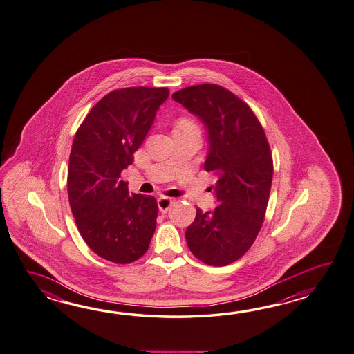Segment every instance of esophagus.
<instances>
[{"mask_svg":"<svg viewBox=\"0 0 354 354\" xmlns=\"http://www.w3.org/2000/svg\"><path fill=\"white\" fill-rule=\"evenodd\" d=\"M173 198H169V196H161L158 199V209L161 212H167L169 208L173 205Z\"/></svg>","mask_w":354,"mask_h":354,"instance_id":"34e87169","label":"esophagus"}]
</instances>
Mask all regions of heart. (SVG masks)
Returning <instances> with one entry per match:
<instances>
[{"instance_id":"obj_1","label":"heart","mask_w":354,"mask_h":354,"mask_svg":"<svg viewBox=\"0 0 354 354\" xmlns=\"http://www.w3.org/2000/svg\"><path fill=\"white\" fill-rule=\"evenodd\" d=\"M192 128H196V123L192 119L183 117L176 122V131H184V129H192Z\"/></svg>"}]
</instances>
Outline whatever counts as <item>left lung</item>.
<instances>
[{"mask_svg": "<svg viewBox=\"0 0 354 354\" xmlns=\"http://www.w3.org/2000/svg\"><path fill=\"white\" fill-rule=\"evenodd\" d=\"M173 99L205 123L209 140L205 169L217 175V207L212 212L196 209L187 244L196 259L223 267L250 249L264 222L273 178L267 136L250 106L225 87H185Z\"/></svg>", "mask_w": 354, "mask_h": 354, "instance_id": "obj_1", "label": "left lung"}]
</instances>
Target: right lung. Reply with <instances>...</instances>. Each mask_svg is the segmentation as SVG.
I'll return each mask as SVG.
<instances>
[{
    "label": "right lung",
    "instance_id": "right-lung-1",
    "mask_svg": "<svg viewBox=\"0 0 354 354\" xmlns=\"http://www.w3.org/2000/svg\"><path fill=\"white\" fill-rule=\"evenodd\" d=\"M167 97V87L110 91L73 138L67 175L72 214L87 246L115 264L140 259L156 228V199L129 194L120 173L133 164L134 152Z\"/></svg>",
    "mask_w": 354,
    "mask_h": 354
}]
</instances>
